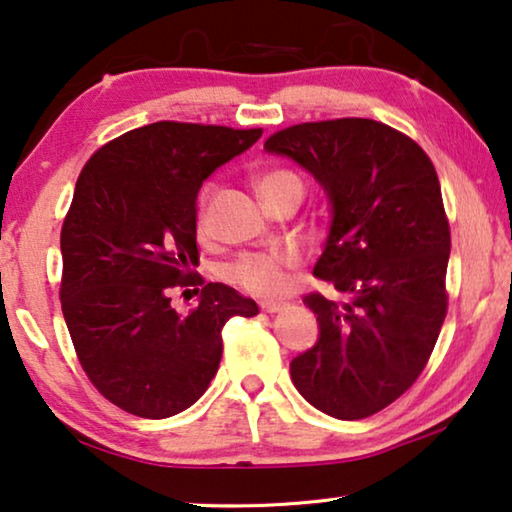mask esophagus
<instances>
[{"label": "esophagus", "instance_id": "esophagus-1", "mask_svg": "<svg viewBox=\"0 0 512 512\" xmlns=\"http://www.w3.org/2000/svg\"><path fill=\"white\" fill-rule=\"evenodd\" d=\"M261 309L265 314H277V311H284L286 307L279 305V302H265V305H261Z\"/></svg>", "mask_w": 512, "mask_h": 512}]
</instances>
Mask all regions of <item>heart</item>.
<instances>
[{"mask_svg": "<svg viewBox=\"0 0 512 512\" xmlns=\"http://www.w3.org/2000/svg\"><path fill=\"white\" fill-rule=\"evenodd\" d=\"M256 187L263 198H270L279 191L300 189L305 191V177L298 170L286 166H270L256 173ZM217 194V184L212 180L205 182L198 194V226L205 228L210 205ZM300 256L295 251H274V254H254L244 256L238 263L231 265L228 277L233 284H238L242 291H247L256 298L277 300L284 298L288 288L293 284V272L298 270Z\"/></svg>", "mask_w": 512, "mask_h": 512, "instance_id": "heart-1", "label": "heart"}]
</instances>
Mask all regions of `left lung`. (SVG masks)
<instances>
[{
    "label": "left lung",
    "instance_id": "8db88e82",
    "mask_svg": "<svg viewBox=\"0 0 512 512\" xmlns=\"http://www.w3.org/2000/svg\"><path fill=\"white\" fill-rule=\"evenodd\" d=\"M323 184L332 228L314 277L342 300L309 293L321 325L291 379L318 411L362 420L402 397L425 369L448 311L450 226L427 152L365 117L302 122L265 140Z\"/></svg>",
    "mask_w": 512,
    "mask_h": 512
}]
</instances>
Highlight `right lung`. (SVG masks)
Returning <instances> with one entry per match:
<instances>
[{"instance_id":"add662e5","label":"right lung","mask_w":512,"mask_h":512,"mask_svg":"<svg viewBox=\"0 0 512 512\" xmlns=\"http://www.w3.org/2000/svg\"><path fill=\"white\" fill-rule=\"evenodd\" d=\"M261 133L154 122L99 147L80 170L59 235V300L80 367L122 411L159 420L189 409L217 374L228 318L258 314L254 300L191 268L198 189ZM173 287L202 291L189 315L169 307Z\"/></svg>"}]
</instances>
